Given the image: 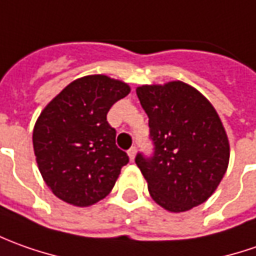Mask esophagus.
Wrapping results in <instances>:
<instances>
[{
    "instance_id": "esophagus-1",
    "label": "esophagus",
    "mask_w": 256,
    "mask_h": 256,
    "mask_svg": "<svg viewBox=\"0 0 256 256\" xmlns=\"http://www.w3.org/2000/svg\"><path fill=\"white\" fill-rule=\"evenodd\" d=\"M128 158H130V162H134V157H136V147H132L128 152Z\"/></svg>"
}]
</instances>
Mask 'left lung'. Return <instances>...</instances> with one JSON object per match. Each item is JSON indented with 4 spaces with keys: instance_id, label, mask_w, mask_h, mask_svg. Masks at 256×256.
<instances>
[{
    "instance_id": "8db88e82",
    "label": "left lung",
    "mask_w": 256,
    "mask_h": 256,
    "mask_svg": "<svg viewBox=\"0 0 256 256\" xmlns=\"http://www.w3.org/2000/svg\"><path fill=\"white\" fill-rule=\"evenodd\" d=\"M136 93L154 146L152 157L136 156L152 198L172 212L202 204L230 162V143L218 113L207 98L180 80L143 84Z\"/></svg>"
}]
</instances>
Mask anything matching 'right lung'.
Wrapping results in <instances>:
<instances>
[{"label":"right lung","instance_id":"1","mask_svg":"<svg viewBox=\"0 0 256 256\" xmlns=\"http://www.w3.org/2000/svg\"><path fill=\"white\" fill-rule=\"evenodd\" d=\"M128 93L122 80L84 76L42 110L32 143L42 178L58 198L89 207L110 192L128 156L116 146V130L106 116Z\"/></svg>","mask_w":256,"mask_h":256}]
</instances>
